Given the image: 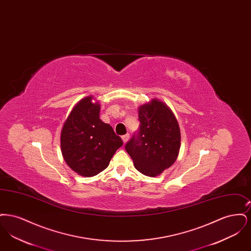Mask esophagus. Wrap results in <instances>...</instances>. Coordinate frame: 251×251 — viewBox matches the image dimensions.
Returning <instances> with one entry per match:
<instances>
[{"label": "esophagus", "mask_w": 251, "mask_h": 251, "mask_svg": "<svg viewBox=\"0 0 251 251\" xmlns=\"http://www.w3.org/2000/svg\"><path fill=\"white\" fill-rule=\"evenodd\" d=\"M129 137H130V134H129V133H126V134L122 135L121 138H122V140H123V143H126V142L129 140Z\"/></svg>", "instance_id": "34e87169"}]
</instances>
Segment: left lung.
Listing matches in <instances>:
<instances>
[{
  "label": "left lung",
  "instance_id": "left-lung-1",
  "mask_svg": "<svg viewBox=\"0 0 251 251\" xmlns=\"http://www.w3.org/2000/svg\"><path fill=\"white\" fill-rule=\"evenodd\" d=\"M139 128L125 145L134 167L146 176L155 177L171 167L179 153V124L171 110L158 100L138 111Z\"/></svg>",
  "mask_w": 251,
  "mask_h": 251
}]
</instances>
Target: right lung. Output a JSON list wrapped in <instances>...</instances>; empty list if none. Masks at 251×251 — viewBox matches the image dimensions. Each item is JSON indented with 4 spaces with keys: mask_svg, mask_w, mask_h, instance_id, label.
Wrapping results in <instances>:
<instances>
[{
    "mask_svg": "<svg viewBox=\"0 0 251 251\" xmlns=\"http://www.w3.org/2000/svg\"><path fill=\"white\" fill-rule=\"evenodd\" d=\"M86 97L72 109L61 131L62 154L69 167L92 177L108 167L123 141L113 128L100 120V104Z\"/></svg>",
    "mask_w": 251,
    "mask_h": 251,
    "instance_id": "obj_1",
    "label": "right lung"
}]
</instances>
